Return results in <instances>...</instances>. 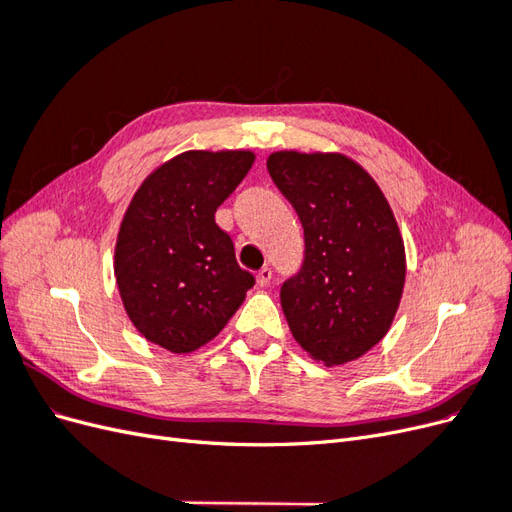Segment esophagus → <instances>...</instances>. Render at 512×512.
I'll use <instances>...</instances> for the list:
<instances>
[{
    "label": "esophagus",
    "instance_id": "obj_1",
    "mask_svg": "<svg viewBox=\"0 0 512 512\" xmlns=\"http://www.w3.org/2000/svg\"><path fill=\"white\" fill-rule=\"evenodd\" d=\"M256 280H258V286H269V282L273 280V271L269 267H262L256 275Z\"/></svg>",
    "mask_w": 512,
    "mask_h": 512
}]
</instances>
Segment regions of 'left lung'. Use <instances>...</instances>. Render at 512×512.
<instances>
[{"instance_id": "8db88e82", "label": "left lung", "mask_w": 512, "mask_h": 512, "mask_svg": "<svg viewBox=\"0 0 512 512\" xmlns=\"http://www.w3.org/2000/svg\"><path fill=\"white\" fill-rule=\"evenodd\" d=\"M269 175L297 211L305 256L280 299L299 346L344 365L389 331L406 282V252L378 183L342 153L277 151Z\"/></svg>"}]
</instances>
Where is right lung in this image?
<instances>
[{"label":"right lung","mask_w":512,"mask_h":512,"mask_svg":"<svg viewBox=\"0 0 512 512\" xmlns=\"http://www.w3.org/2000/svg\"><path fill=\"white\" fill-rule=\"evenodd\" d=\"M254 158L252 151H185L136 190L117 235L115 277L123 307L149 342L175 354L205 346L254 286L215 224Z\"/></svg>","instance_id":"1"}]
</instances>
